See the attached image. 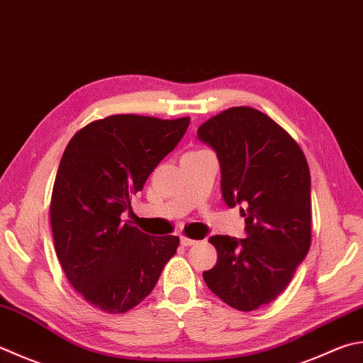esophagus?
<instances>
[{
    "mask_svg": "<svg viewBox=\"0 0 363 363\" xmlns=\"http://www.w3.org/2000/svg\"><path fill=\"white\" fill-rule=\"evenodd\" d=\"M180 243H182V246H193V245L197 243V240H193V238H188V237L183 235L180 238Z\"/></svg>",
    "mask_w": 363,
    "mask_h": 363,
    "instance_id": "esophagus-1",
    "label": "esophagus"
}]
</instances>
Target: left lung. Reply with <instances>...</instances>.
Segmentation results:
<instances>
[{
  "label": "left lung",
  "instance_id": "1",
  "mask_svg": "<svg viewBox=\"0 0 363 363\" xmlns=\"http://www.w3.org/2000/svg\"><path fill=\"white\" fill-rule=\"evenodd\" d=\"M221 164L223 199L243 205L246 235L210 237L218 252L208 289L238 311L281 294L311 245V177L298 143L265 113L230 107L197 129Z\"/></svg>",
  "mask_w": 363,
  "mask_h": 363
}]
</instances>
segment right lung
I'll return each mask as SVG.
<instances>
[{
    "instance_id": "add662e5",
    "label": "right lung",
    "mask_w": 363,
    "mask_h": 363,
    "mask_svg": "<svg viewBox=\"0 0 363 363\" xmlns=\"http://www.w3.org/2000/svg\"><path fill=\"white\" fill-rule=\"evenodd\" d=\"M188 125L189 117L111 115L88 123L67 143L50 201L53 243L67 281L94 308L133 310L177 252L179 237H150L123 223L121 213Z\"/></svg>"
}]
</instances>
